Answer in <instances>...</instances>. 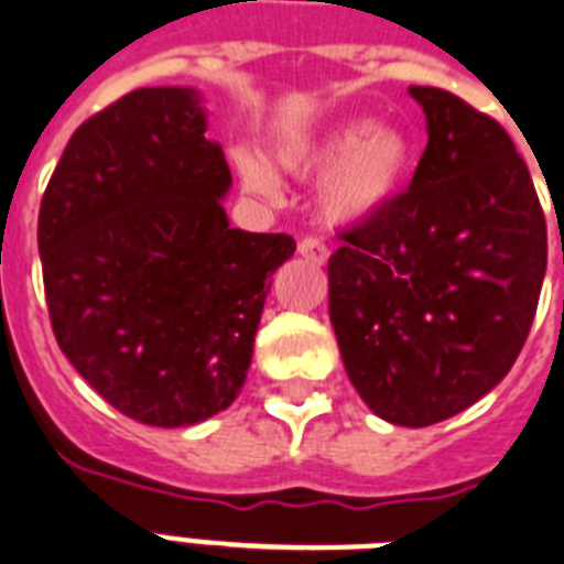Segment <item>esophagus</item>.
I'll return each instance as SVG.
<instances>
[{
	"mask_svg": "<svg viewBox=\"0 0 564 564\" xmlns=\"http://www.w3.org/2000/svg\"><path fill=\"white\" fill-rule=\"evenodd\" d=\"M297 254L310 260V263H315V267H324L329 258L327 246L322 240H315V237H304V240L297 242Z\"/></svg>",
	"mask_w": 564,
	"mask_h": 564,
	"instance_id": "obj_1",
	"label": "esophagus"
}]
</instances>
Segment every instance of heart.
<instances>
[{"instance_id":"b5f03b06","label":"heart","mask_w":564,"mask_h":564,"mask_svg":"<svg viewBox=\"0 0 564 564\" xmlns=\"http://www.w3.org/2000/svg\"><path fill=\"white\" fill-rule=\"evenodd\" d=\"M235 162L249 191L278 194V176L267 159L240 150ZM278 164L292 176H322L315 187L318 217L333 228H354L379 217L402 194L414 167V141L397 123L345 118L286 141Z\"/></svg>"}]
</instances>
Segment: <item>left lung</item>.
<instances>
[{"label": "left lung", "mask_w": 564, "mask_h": 564, "mask_svg": "<svg viewBox=\"0 0 564 564\" xmlns=\"http://www.w3.org/2000/svg\"><path fill=\"white\" fill-rule=\"evenodd\" d=\"M429 144L405 194L329 258V322L370 411L441 423L510 373L533 324L547 226L505 127L452 91L409 86Z\"/></svg>", "instance_id": "8db88e82"}]
</instances>
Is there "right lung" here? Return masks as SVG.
Segmentation results:
<instances>
[{"mask_svg":"<svg viewBox=\"0 0 564 564\" xmlns=\"http://www.w3.org/2000/svg\"><path fill=\"white\" fill-rule=\"evenodd\" d=\"M194 86H150L80 123L40 205L59 350L121 414L185 429L237 400L290 235L231 228V171Z\"/></svg>","mask_w":564,"mask_h":564,"instance_id":"obj_1","label":"right lung"}]
</instances>
